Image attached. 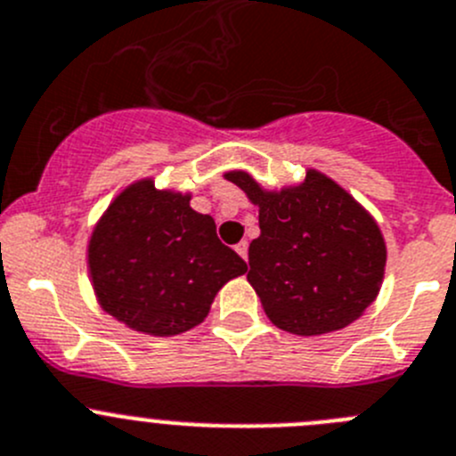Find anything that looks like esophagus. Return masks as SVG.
I'll return each mask as SVG.
<instances>
[{
	"label": "esophagus",
	"mask_w": 456,
	"mask_h": 456,
	"mask_svg": "<svg viewBox=\"0 0 456 456\" xmlns=\"http://www.w3.org/2000/svg\"><path fill=\"white\" fill-rule=\"evenodd\" d=\"M236 252H238V254H240V256H242V258H245V261H248V252H249V242H248V240H240V242H238V245H236Z\"/></svg>",
	"instance_id": "1"
}]
</instances>
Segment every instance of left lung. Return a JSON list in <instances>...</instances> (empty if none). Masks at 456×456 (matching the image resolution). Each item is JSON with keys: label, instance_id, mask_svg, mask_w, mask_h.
<instances>
[{"label": "left lung", "instance_id": "obj_1", "mask_svg": "<svg viewBox=\"0 0 456 456\" xmlns=\"http://www.w3.org/2000/svg\"><path fill=\"white\" fill-rule=\"evenodd\" d=\"M224 180L258 207L261 236L249 242L248 281L272 324L292 335L333 333L376 301L385 279L380 227L348 191L319 170L267 191L245 170Z\"/></svg>", "mask_w": 456, "mask_h": 456}]
</instances>
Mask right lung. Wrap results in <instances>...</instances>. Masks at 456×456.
<instances>
[{
  "label": "right lung",
  "mask_w": 456,
  "mask_h": 456,
  "mask_svg": "<svg viewBox=\"0 0 456 456\" xmlns=\"http://www.w3.org/2000/svg\"><path fill=\"white\" fill-rule=\"evenodd\" d=\"M101 308L137 333L170 338L202 324L216 295L248 265L218 240L191 193L132 182L110 202L87 245Z\"/></svg>",
  "instance_id": "obj_1"
}]
</instances>
